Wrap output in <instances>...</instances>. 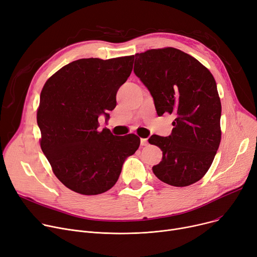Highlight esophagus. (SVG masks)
I'll use <instances>...</instances> for the list:
<instances>
[{"label":"esophagus","mask_w":257,"mask_h":257,"mask_svg":"<svg viewBox=\"0 0 257 257\" xmlns=\"http://www.w3.org/2000/svg\"><path fill=\"white\" fill-rule=\"evenodd\" d=\"M148 144V140L147 139H141V145L142 146H146Z\"/></svg>","instance_id":"34e87169"}]
</instances>
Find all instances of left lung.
<instances>
[{
  "mask_svg": "<svg viewBox=\"0 0 257 257\" xmlns=\"http://www.w3.org/2000/svg\"><path fill=\"white\" fill-rule=\"evenodd\" d=\"M135 57L134 72L149 90L158 115L175 116L170 136L148 139L163 152L153 171L170 186L195 184L209 169L221 141V101L213 74L174 48L148 50Z\"/></svg>",
  "mask_w": 257,
  "mask_h": 257,
  "instance_id": "left-lung-1",
  "label": "left lung"
}]
</instances>
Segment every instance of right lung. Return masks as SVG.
<instances>
[{"label": "right lung", "instance_id": "right-lung-1", "mask_svg": "<svg viewBox=\"0 0 257 257\" xmlns=\"http://www.w3.org/2000/svg\"><path fill=\"white\" fill-rule=\"evenodd\" d=\"M134 56L80 59L44 84L37 111L40 146L53 172L65 187L83 195L110 190L127 157L139 148L135 134L114 136L98 131V117L108 121L116 93L133 69Z\"/></svg>", "mask_w": 257, "mask_h": 257}]
</instances>
